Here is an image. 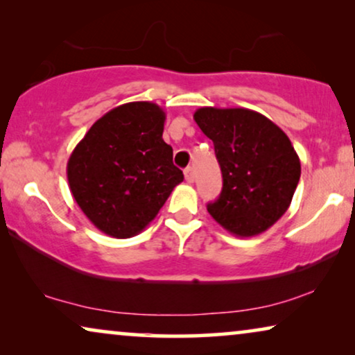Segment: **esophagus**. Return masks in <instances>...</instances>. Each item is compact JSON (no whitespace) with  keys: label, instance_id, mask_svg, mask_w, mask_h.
I'll use <instances>...</instances> for the list:
<instances>
[{"label":"esophagus","instance_id":"esophagus-1","mask_svg":"<svg viewBox=\"0 0 355 355\" xmlns=\"http://www.w3.org/2000/svg\"><path fill=\"white\" fill-rule=\"evenodd\" d=\"M184 176H186V181L189 184H192L193 179H196V176H193V168L192 166H187L186 171H184Z\"/></svg>","mask_w":355,"mask_h":355}]
</instances>
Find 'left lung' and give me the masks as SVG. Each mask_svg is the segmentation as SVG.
<instances>
[{"mask_svg": "<svg viewBox=\"0 0 355 355\" xmlns=\"http://www.w3.org/2000/svg\"><path fill=\"white\" fill-rule=\"evenodd\" d=\"M193 119L208 139L223 174L213 220L239 237L265 232L284 215L300 178V159L288 135L247 108H198Z\"/></svg>", "mask_w": 355, "mask_h": 355, "instance_id": "left-lung-1", "label": "left lung"}]
</instances>
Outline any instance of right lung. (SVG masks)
<instances>
[{"instance_id":"right-lung-1","label":"right lung","mask_w":355,"mask_h":355,"mask_svg":"<svg viewBox=\"0 0 355 355\" xmlns=\"http://www.w3.org/2000/svg\"><path fill=\"white\" fill-rule=\"evenodd\" d=\"M164 119L152 101L121 105L101 116L71 153L72 197L105 234H139L182 182L171 145L163 140Z\"/></svg>"}]
</instances>
